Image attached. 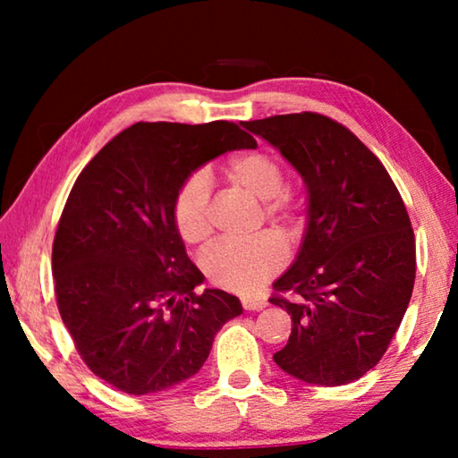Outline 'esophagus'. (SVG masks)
Instances as JSON below:
<instances>
[{
	"mask_svg": "<svg viewBox=\"0 0 458 458\" xmlns=\"http://www.w3.org/2000/svg\"><path fill=\"white\" fill-rule=\"evenodd\" d=\"M242 307L246 309V311H260V309L267 307V301L244 297V299H242Z\"/></svg>",
	"mask_w": 458,
	"mask_h": 458,
	"instance_id": "1",
	"label": "esophagus"
}]
</instances>
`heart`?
<instances>
[{
    "mask_svg": "<svg viewBox=\"0 0 458 458\" xmlns=\"http://www.w3.org/2000/svg\"><path fill=\"white\" fill-rule=\"evenodd\" d=\"M224 177L246 196L262 201V216L284 234H297L303 226L301 198L284 188V174L267 153H240L224 165ZM174 228L185 244H199L210 236V185L199 174L190 175L177 188L172 201ZM201 270L214 284L234 293H254L286 265V250L273 234H260L250 242H216L201 254Z\"/></svg>",
    "mask_w": 458,
    "mask_h": 458,
    "instance_id": "b5f03b06",
    "label": "heart"
}]
</instances>
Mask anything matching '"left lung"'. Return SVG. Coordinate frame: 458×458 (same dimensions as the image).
I'll use <instances>...</instances> for the list:
<instances>
[{"mask_svg": "<svg viewBox=\"0 0 458 458\" xmlns=\"http://www.w3.org/2000/svg\"><path fill=\"white\" fill-rule=\"evenodd\" d=\"M244 127L281 151L309 193L299 257L268 299L293 319L273 360L307 384L355 382L382 360L412 297L416 244L404 201L382 161L325 114Z\"/></svg>", "mask_w": 458, "mask_h": 458, "instance_id": "obj_1", "label": "left lung"}]
</instances>
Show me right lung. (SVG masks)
<instances>
[{
  "mask_svg": "<svg viewBox=\"0 0 458 458\" xmlns=\"http://www.w3.org/2000/svg\"><path fill=\"white\" fill-rule=\"evenodd\" d=\"M257 141L236 123H135L108 141L71 190L52 244L58 311L90 371L143 396L198 374L238 297L196 286L172 220L183 180Z\"/></svg>",
  "mask_w": 458,
  "mask_h": 458,
  "instance_id": "obj_1",
  "label": "right lung"
}]
</instances>
